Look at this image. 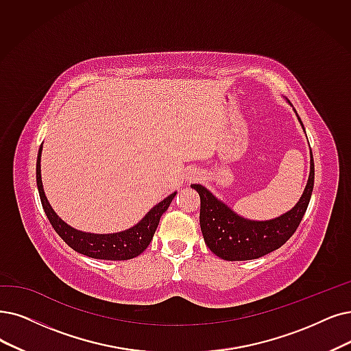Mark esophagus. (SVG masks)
Instances as JSON below:
<instances>
[{"label": "esophagus", "instance_id": "34e87169", "mask_svg": "<svg viewBox=\"0 0 351 351\" xmlns=\"http://www.w3.org/2000/svg\"><path fill=\"white\" fill-rule=\"evenodd\" d=\"M197 178H199V173H195V171H190L187 176V181H190V183L191 181H195Z\"/></svg>", "mask_w": 351, "mask_h": 351}]
</instances>
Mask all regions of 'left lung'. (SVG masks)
Listing matches in <instances>:
<instances>
[{
    "mask_svg": "<svg viewBox=\"0 0 351 351\" xmlns=\"http://www.w3.org/2000/svg\"><path fill=\"white\" fill-rule=\"evenodd\" d=\"M298 121L304 130L300 117ZM310 156V176L300 200L287 213L271 220L242 217L202 184H191V189L200 195V228L208 249L224 261H250L281 247L300 226L311 199L314 189L313 152Z\"/></svg>",
    "mask_w": 351,
    "mask_h": 351,
    "instance_id": "obj_1",
    "label": "left lung"
}]
</instances>
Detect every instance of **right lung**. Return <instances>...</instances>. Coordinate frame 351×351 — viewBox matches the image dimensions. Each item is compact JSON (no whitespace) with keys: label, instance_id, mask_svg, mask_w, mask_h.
<instances>
[{"label":"right lung","instance_id":"right-lung-1","mask_svg":"<svg viewBox=\"0 0 351 351\" xmlns=\"http://www.w3.org/2000/svg\"><path fill=\"white\" fill-rule=\"evenodd\" d=\"M41 149H38L37 156V165H36V178H37V189L40 194L41 204L46 212L47 219L50 220L53 229L58 232L62 239L72 247L73 250L79 252L82 255H86L95 259H105V261H127L136 258L141 255L143 252L148 247L149 242L152 241V236L156 233L160 219L164 212H167L168 206L171 204L174 195L177 191L171 193L168 197L161 200L158 204L154 206L149 212L139 220L135 226L122 230L118 233H88L77 230L72 226H69L66 221H63L50 206L45 189L43 181H41Z\"/></svg>","mask_w":351,"mask_h":351}]
</instances>
